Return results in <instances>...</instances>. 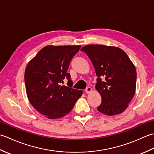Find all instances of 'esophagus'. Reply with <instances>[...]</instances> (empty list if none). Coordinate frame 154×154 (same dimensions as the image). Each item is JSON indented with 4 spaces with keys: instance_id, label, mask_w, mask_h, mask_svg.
Listing matches in <instances>:
<instances>
[{
    "instance_id": "esophagus-1",
    "label": "esophagus",
    "mask_w": 154,
    "mask_h": 154,
    "mask_svg": "<svg viewBox=\"0 0 154 154\" xmlns=\"http://www.w3.org/2000/svg\"><path fill=\"white\" fill-rule=\"evenodd\" d=\"M91 91H92V88L91 87H87V89H85V92H86V93H87V94H89V93H90Z\"/></svg>"
}]
</instances>
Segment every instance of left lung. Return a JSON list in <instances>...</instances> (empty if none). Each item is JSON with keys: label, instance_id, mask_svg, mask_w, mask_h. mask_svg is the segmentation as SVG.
Listing matches in <instances>:
<instances>
[{"label": "left lung", "instance_id": "left-lung-1", "mask_svg": "<svg viewBox=\"0 0 154 154\" xmlns=\"http://www.w3.org/2000/svg\"><path fill=\"white\" fill-rule=\"evenodd\" d=\"M81 50L90 58L98 76L95 88L102 98L98 110L108 116L124 112L136 91V70L132 61L118 47L91 44Z\"/></svg>", "mask_w": 154, "mask_h": 154}]
</instances>
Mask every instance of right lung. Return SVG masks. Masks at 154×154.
I'll use <instances>...</instances> for the list:
<instances>
[{
  "instance_id": "1",
  "label": "right lung",
  "mask_w": 154,
  "mask_h": 154,
  "mask_svg": "<svg viewBox=\"0 0 154 154\" xmlns=\"http://www.w3.org/2000/svg\"><path fill=\"white\" fill-rule=\"evenodd\" d=\"M81 45H47L29 61L24 81L27 97L32 105L49 119H60L73 109L83 91L72 89L67 71ZM66 78L69 87L61 86Z\"/></svg>"
}]
</instances>
